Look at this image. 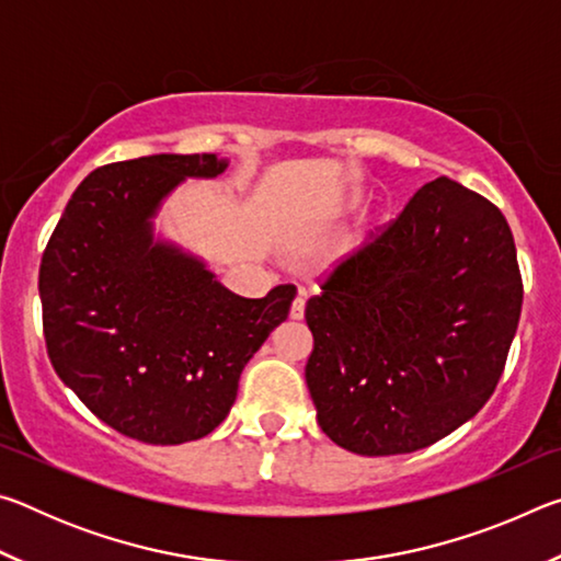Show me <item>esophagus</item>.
<instances>
[{
    "mask_svg": "<svg viewBox=\"0 0 561 561\" xmlns=\"http://www.w3.org/2000/svg\"><path fill=\"white\" fill-rule=\"evenodd\" d=\"M289 317H291L294 321H299V319H304V299H301V297H297V299H294V304H291V309H289Z\"/></svg>",
    "mask_w": 561,
    "mask_h": 561,
    "instance_id": "34e87169",
    "label": "esophagus"
}]
</instances>
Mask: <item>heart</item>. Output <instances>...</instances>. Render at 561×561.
Returning a JSON list of instances; mask_svg holds the SVG:
<instances>
[{"label":"heart","instance_id":"obj_1","mask_svg":"<svg viewBox=\"0 0 561 561\" xmlns=\"http://www.w3.org/2000/svg\"><path fill=\"white\" fill-rule=\"evenodd\" d=\"M358 203V197H351V201H348V207H354Z\"/></svg>","mask_w":561,"mask_h":561}]
</instances>
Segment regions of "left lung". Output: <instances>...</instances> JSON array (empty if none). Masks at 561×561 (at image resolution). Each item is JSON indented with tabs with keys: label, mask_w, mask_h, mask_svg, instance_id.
<instances>
[{
	"label": "left lung",
	"mask_w": 561,
	"mask_h": 561,
	"mask_svg": "<svg viewBox=\"0 0 561 561\" xmlns=\"http://www.w3.org/2000/svg\"><path fill=\"white\" fill-rule=\"evenodd\" d=\"M307 301L317 421L356 455L428 448L488 403L522 309L510 225L450 178L425 183L398 220Z\"/></svg>",
	"instance_id": "8db88e82"
}]
</instances>
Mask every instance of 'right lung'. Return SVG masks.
<instances>
[{"label":"right lung","mask_w":561,"mask_h":561,"mask_svg":"<svg viewBox=\"0 0 561 561\" xmlns=\"http://www.w3.org/2000/svg\"><path fill=\"white\" fill-rule=\"evenodd\" d=\"M227 158L146 156L103 165L71 195L39 270L54 371L103 423L150 445L205 438L247 360L289 317L297 287L237 297L205 260L156 234L165 197Z\"/></svg>","instance_id":"right-lung-1"}]
</instances>
